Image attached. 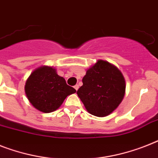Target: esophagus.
Returning a JSON list of instances; mask_svg holds the SVG:
<instances>
[{
	"label": "esophagus",
	"instance_id": "esophagus-1",
	"mask_svg": "<svg viewBox=\"0 0 158 158\" xmlns=\"http://www.w3.org/2000/svg\"><path fill=\"white\" fill-rule=\"evenodd\" d=\"M74 88H75V90H78V89H79V85H78V84H76V85L75 86V87H74Z\"/></svg>",
	"mask_w": 158,
	"mask_h": 158
}]
</instances>
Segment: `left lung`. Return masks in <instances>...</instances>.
<instances>
[{
	"mask_svg": "<svg viewBox=\"0 0 158 158\" xmlns=\"http://www.w3.org/2000/svg\"><path fill=\"white\" fill-rule=\"evenodd\" d=\"M77 94L91 114L105 117L120 105L126 90L125 79L115 66L98 60L83 78Z\"/></svg>",
	"mask_w": 158,
	"mask_h": 158,
	"instance_id": "1",
	"label": "left lung"
}]
</instances>
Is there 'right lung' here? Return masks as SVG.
Wrapping results in <instances>:
<instances>
[{
  "label": "right lung",
  "instance_id": "right-lung-1",
  "mask_svg": "<svg viewBox=\"0 0 158 158\" xmlns=\"http://www.w3.org/2000/svg\"><path fill=\"white\" fill-rule=\"evenodd\" d=\"M76 92L67 85L56 69L44 66L37 68L27 79L25 92L30 103L40 111L51 113L61 106L66 97Z\"/></svg>",
  "mask_w": 158,
  "mask_h": 158
}]
</instances>
